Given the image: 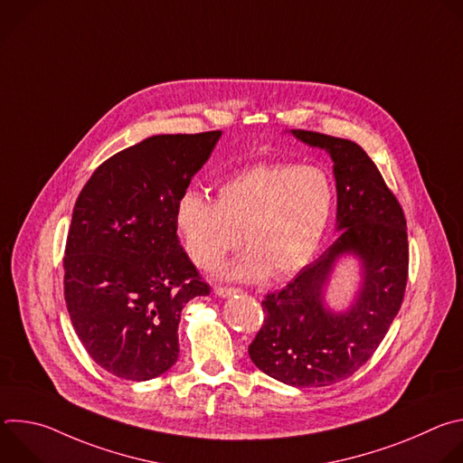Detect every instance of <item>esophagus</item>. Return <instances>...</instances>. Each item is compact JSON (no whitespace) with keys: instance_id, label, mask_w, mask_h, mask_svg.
<instances>
[{"instance_id":"obj_1","label":"esophagus","mask_w":463,"mask_h":463,"mask_svg":"<svg viewBox=\"0 0 463 463\" xmlns=\"http://www.w3.org/2000/svg\"><path fill=\"white\" fill-rule=\"evenodd\" d=\"M214 293L218 295V297H232V295H238V293H241V289H238V288H223V286H218V288H214Z\"/></svg>"}]
</instances>
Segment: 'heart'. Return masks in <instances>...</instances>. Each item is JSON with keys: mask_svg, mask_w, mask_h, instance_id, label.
Listing matches in <instances>:
<instances>
[{"mask_svg": "<svg viewBox=\"0 0 463 463\" xmlns=\"http://www.w3.org/2000/svg\"><path fill=\"white\" fill-rule=\"evenodd\" d=\"M335 202L332 177L317 165H260L222 183L216 203L197 194L183 195L175 227L200 269H214L243 241L249 249L222 275L240 282L268 275L280 280L313 260L332 223Z\"/></svg>", "mask_w": 463, "mask_h": 463, "instance_id": "obj_1", "label": "heart"}]
</instances>
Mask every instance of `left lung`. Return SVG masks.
Masks as SVG:
<instances>
[{
    "instance_id": "8db88e82",
    "label": "left lung",
    "mask_w": 463,
    "mask_h": 463,
    "mask_svg": "<svg viewBox=\"0 0 463 463\" xmlns=\"http://www.w3.org/2000/svg\"><path fill=\"white\" fill-rule=\"evenodd\" d=\"M334 161L339 238L280 291L261 300L266 317L249 345L250 361L269 377L306 388L355 373L398 315L409 277L407 220L368 154L354 141L291 129ZM343 253L362 260L364 282L346 312L325 306L323 291Z\"/></svg>"
}]
</instances>
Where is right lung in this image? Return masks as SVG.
<instances>
[{"instance_id": "right-lung-1", "label": "right lung", "mask_w": 463, "mask_h": 463, "mask_svg": "<svg viewBox=\"0 0 463 463\" xmlns=\"http://www.w3.org/2000/svg\"><path fill=\"white\" fill-rule=\"evenodd\" d=\"M220 137H148L104 161L75 203L65 304L86 352L120 379L148 381L170 370L181 309L211 293L179 243L175 209Z\"/></svg>"}]
</instances>
